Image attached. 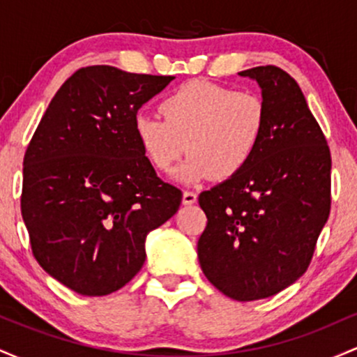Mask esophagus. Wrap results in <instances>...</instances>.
<instances>
[{
  "instance_id": "esophagus-1",
  "label": "esophagus",
  "mask_w": 357,
  "mask_h": 357,
  "mask_svg": "<svg viewBox=\"0 0 357 357\" xmlns=\"http://www.w3.org/2000/svg\"><path fill=\"white\" fill-rule=\"evenodd\" d=\"M196 199H198V195L192 191H184L183 192V204H192L196 203Z\"/></svg>"
}]
</instances>
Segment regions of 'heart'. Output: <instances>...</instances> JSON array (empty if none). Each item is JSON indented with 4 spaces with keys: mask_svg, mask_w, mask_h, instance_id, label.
I'll use <instances>...</instances> for the list:
<instances>
[{
    "mask_svg": "<svg viewBox=\"0 0 357 357\" xmlns=\"http://www.w3.org/2000/svg\"><path fill=\"white\" fill-rule=\"evenodd\" d=\"M161 119L139 112L134 136L142 154L158 171L167 173L188 151L174 178L195 184L213 176L230 179L250 165L267 129V105L252 92L191 80L159 104Z\"/></svg>",
    "mask_w": 357,
    "mask_h": 357,
    "instance_id": "obj_1",
    "label": "heart"
}]
</instances>
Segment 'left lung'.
Segmentation results:
<instances>
[{
    "instance_id": "8db88e82",
    "label": "left lung",
    "mask_w": 357,
    "mask_h": 357,
    "mask_svg": "<svg viewBox=\"0 0 357 357\" xmlns=\"http://www.w3.org/2000/svg\"><path fill=\"white\" fill-rule=\"evenodd\" d=\"M255 80L267 129L240 174L199 195L206 228L198 240L203 273L238 302L275 296L304 275L331 211V153L297 82L267 65Z\"/></svg>"
}]
</instances>
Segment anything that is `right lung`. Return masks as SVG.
<instances>
[{
	"label": "right lung",
	"instance_id": "1",
	"mask_svg": "<svg viewBox=\"0 0 357 357\" xmlns=\"http://www.w3.org/2000/svg\"><path fill=\"white\" fill-rule=\"evenodd\" d=\"M174 77L110 65L77 70L55 93L23 159L22 216L48 275L109 296L146 260V238L181 204L134 136L137 110Z\"/></svg>",
	"mask_w": 357,
	"mask_h": 357
}]
</instances>
